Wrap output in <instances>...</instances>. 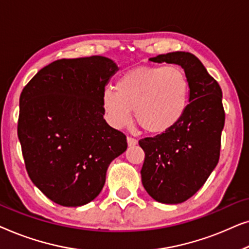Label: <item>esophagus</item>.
<instances>
[{"mask_svg": "<svg viewBox=\"0 0 249 249\" xmlns=\"http://www.w3.org/2000/svg\"><path fill=\"white\" fill-rule=\"evenodd\" d=\"M127 142H128V146L137 145V141H136V139L132 138V137H128L127 138Z\"/></svg>", "mask_w": 249, "mask_h": 249, "instance_id": "obj_1", "label": "esophagus"}]
</instances>
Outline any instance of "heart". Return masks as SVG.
I'll return each mask as SVG.
<instances>
[{"instance_id": "heart-1", "label": "heart", "mask_w": 249, "mask_h": 249, "mask_svg": "<svg viewBox=\"0 0 249 249\" xmlns=\"http://www.w3.org/2000/svg\"><path fill=\"white\" fill-rule=\"evenodd\" d=\"M189 80L178 66H142L122 74L113 88L102 95L107 121L115 128L127 125L134 110L135 120L151 134L175 127L189 103Z\"/></svg>"}]
</instances>
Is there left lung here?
Instances as JSON below:
<instances>
[{
  "label": "left lung",
  "mask_w": 249,
  "mask_h": 249,
  "mask_svg": "<svg viewBox=\"0 0 249 249\" xmlns=\"http://www.w3.org/2000/svg\"><path fill=\"white\" fill-rule=\"evenodd\" d=\"M149 61L178 64L189 80V104L181 120L168 131L139 141L145 152L141 171L145 190L156 202L179 204L205 183L219 162L222 90L192 53L160 54Z\"/></svg>",
  "instance_id": "8db88e82"
}]
</instances>
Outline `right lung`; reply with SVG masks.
Returning <instances> with one entry per match:
<instances>
[{
    "instance_id": "1",
    "label": "right lung",
    "mask_w": 249,
    "mask_h": 249,
    "mask_svg": "<svg viewBox=\"0 0 249 249\" xmlns=\"http://www.w3.org/2000/svg\"><path fill=\"white\" fill-rule=\"evenodd\" d=\"M119 68L105 56L54 61L26 85L18 138L29 178L47 198L81 206L96 198L127 138L103 118L102 95Z\"/></svg>"
}]
</instances>
